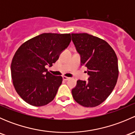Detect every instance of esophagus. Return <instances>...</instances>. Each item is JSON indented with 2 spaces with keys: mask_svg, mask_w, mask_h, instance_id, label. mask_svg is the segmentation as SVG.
Masks as SVG:
<instances>
[{
  "mask_svg": "<svg viewBox=\"0 0 135 135\" xmlns=\"http://www.w3.org/2000/svg\"><path fill=\"white\" fill-rule=\"evenodd\" d=\"M62 79H63L64 80H69V79H70V78L69 77H66V76H62Z\"/></svg>",
  "mask_w": 135,
  "mask_h": 135,
  "instance_id": "1",
  "label": "esophagus"
}]
</instances>
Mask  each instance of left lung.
<instances>
[{
  "label": "left lung",
  "instance_id": "left-lung-1",
  "mask_svg": "<svg viewBox=\"0 0 135 135\" xmlns=\"http://www.w3.org/2000/svg\"><path fill=\"white\" fill-rule=\"evenodd\" d=\"M72 40L87 68L88 81L78 80L72 94L76 103L85 107L103 103L112 92L118 80V58L105 40L88 33L72 34Z\"/></svg>",
  "mask_w": 135,
  "mask_h": 135
}]
</instances>
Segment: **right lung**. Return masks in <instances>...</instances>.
Listing matches in <instances>:
<instances>
[{
  "label": "right lung",
  "mask_w": 135,
  "mask_h": 135,
  "mask_svg": "<svg viewBox=\"0 0 135 135\" xmlns=\"http://www.w3.org/2000/svg\"><path fill=\"white\" fill-rule=\"evenodd\" d=\"M70 41V34L43 33L17 49L12 61L11 75L16 92L26 103L42 107L54 100L62 78L51 74L46 66H52Z\"/></svg>",
  "instance_id": "right-lung-1"
}]
</instances>
